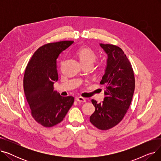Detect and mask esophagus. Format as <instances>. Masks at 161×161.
Segmentation results:
<instances>
[{
	"label": "esophagus",
	"mask_w": 161,
	"mask_h": 161,
	"mask_svg": "<svg viewBox=\"0 0 161 161\" xmlns=\"http://www.w3.org/2000/svg\"><path fill=\"white\" fill-rule=\"evenodd\" d=\"M75 100L79 103H86V100L83 97H78L75 98Z\"/></svg>",
	"instance_id": "34e87169"
}]
</instances>
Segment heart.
<instances>
[{"mask_svg": "<svg viewBox=\"0 0 161 161\" xmlns=\"http://www.w3.org/2000/svg\"><path fill=\"white\" fill-rule=\"evenodd\" d=\"M76 55L80 58L83 65H91L93 64L97 59V54L93 50L86 47H83L78 49L76 51Z\"/></svg>", "mask_w": 161, "mask_h": 161, "instance_id": "heart-1", "label": "heart"}]
</instances>
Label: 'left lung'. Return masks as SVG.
Instances as JSON below:
<instances>
[{"mask_svg":"<svg viewBox=\"0 0 161 161\" xmlns=\"http://www.w3.org/2000/svg\"><path fill=\"white\" fill-rule=\"evenodd\" d=\"M108 55L105 74L100 82L106 86L104 99L97 103L92 99L95 111L90 121L100 130L113 128L123 119L131 104L135 89L132 65L123 51L117 46L100 44Z\"/></svg>","mask_w":161,"mask_h":161,"instance_id":"1","label":"left lung"}]
</instances>
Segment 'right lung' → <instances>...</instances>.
Wrapping results in <instances>:
<instances>
[{
	"label": "right lung",
	"mask_w": 161,
	"mask_h": 161,
	"mask_svg": "<svg viewBox=\"0 0 161 161\" xmlns=\"http://www.w3.org/2000/svg\"><path fill=\"white\" fill-rule=\"evenodd\" d=\"M74 41H60L40 47L27 64L23 77L25 97L32 117L44 127L61 123L72 106L73 97L53 91L58 80L57 58Z\"/></svg>",
	"instance_id": "1"
}]
</instances>
